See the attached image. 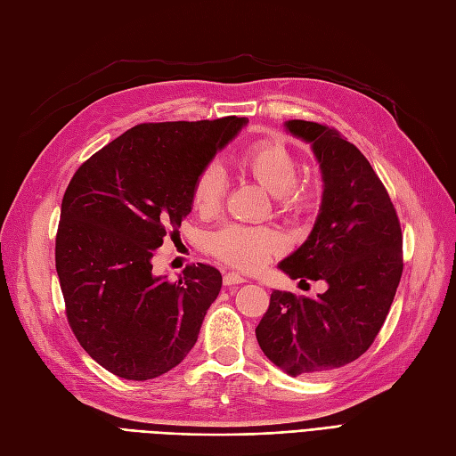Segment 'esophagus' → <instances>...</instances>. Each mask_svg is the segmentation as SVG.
<instances>
[{
  "mask_svg": "<svg viewBox=\"0 0 456 456\" xmlns=\"http://www.w3.org/2000/svg\"><path fill=\"white\" fill-rule=\"evenodd\" d=\"M247 280L243 278L241 273L238 272H228L224 273V285H240V283H245Z\"/></svg>",
  "mask_w": 456,
  "mask_h": 456,
  "instance_id": "esophagus-1",
  "label": "esophagus"
}]
</instances>
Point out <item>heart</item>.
<instances>
[{"instance_id":"b5f03b06","label":"heart","mask_w":456,"mask_h":456,"mask_svg":"<svg viewBox=\"0 0 456 456\" xmlns=\"http://www.w3.org/2000/svg\"><path fill=\"white\" fill-rule=\"evenodd\" d=\"M240 175L249 176L273 194L275 211L300 216L310 209L312 190L298 181V161L291 150L278 142H256L236 158ZM224 198V176L207 165L191 186V207L205 216H215ZM283 240L275 230L262 226L228 224L211 233L209 251L226 265L256 270L281 251Z\"/></svg>"}]
</instances>
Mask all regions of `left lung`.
<instances>
[{"instance_id": "8db88e82", "label": "left lung", "mask_w": 456, "mask_h": 456, "mask_svg": "<svg viewBox=\"0 0 456 456\" xmlns=\"http://www.w3.org/2000/svg\"><path fill=\"white\" fill-rule=\"evenodd\" d=\"M287 129L312 142L325 191L310 238L280 268L293 280H323L327 291H272L255 333L268 360L289 375H322L355 362L375 342L402 280L403 236L388 190L346 136L305 119H291Z\"/></svg>"}]
</instances>
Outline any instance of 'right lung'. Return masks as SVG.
<instances>
[{"instance_id":"obj_1","label":"right lung","mask_w":456,"mask_h":456,"mask_svg":"<svg viewBox=\"0 0 456 456\" xmlns=\"http://www.w3.org/2000/svg\"><path fill=\"white\" fill-rule=\"evenodd\" d=\"M245 121L141 123L81 163L64 191L54 265L66 320L121 379H156L194 348L223 275L198 262L176 281L156 278L151 258L181 236L194 181Z\"/></svg>"}]
</instances>
